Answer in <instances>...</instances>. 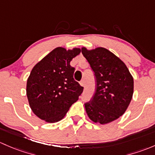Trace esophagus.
Masks as SVG:
<instances>
[{
    "label": "esophagus",
    "instance_id": "esophagus-1",
    "mask_svg": "<svg viewBox=\"0 0 155 155\" xmlns=\"http://www.w3.org/2000/svg\"><path fill=\"white\" fill-rule=\"evenodd\" d=\"M80 84H81V87H84V81H81V82H80Z\"/></svg>",
    "mask_w": 155,
    "mask_h": 155
}]
</instances>
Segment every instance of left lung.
I'll return each instance as SVG.
<instances>
[{"label":"left lung","instance_id":"obj_1","mask_svg":"<svg viewBox=\"0 0 155 155\" xmlns=\"http://www.w3.org/2000/svg\"><path fill=\"white\" fill-rule=\"evenodd\" d=\"M96 78L93 98L85 104L87 116L95 123H110L125 113L134 93V78L122 60L102 47L81 48Z\"/></svg>","mask_w":155,"mask_h":155}]
</instances>
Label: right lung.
<instances>
[{
	"instance_id": "1",
	"label": "right lung",
	"mask_w": 155,
	"mask_h": 155,
	"mask_svg": "<svg viewBox=\"0 0 155 155\" xmlns=\"http://www.w3.org/2000/svg\"><path fill=\"white\" fill-rule=\"evenodd\" d=\"M80 54L79 48L57 47L32 69L27 81V97L33 113L45 122L55 123L63 119L82 93L84 87L74 81V68L70 66Z\"/></svg>"
}]
</instances>
